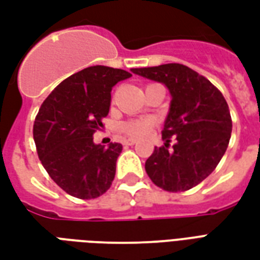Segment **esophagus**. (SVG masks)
Wrapping results in <instances>:
<instances>
[{"instance_id": "1", "label": "esophagus", "mask_w": 260, "mask_h": 260, "mask_svg": "<svg viewBox=\"0 0 260 260\" xmlns=\"http://www.w3.org/2000/svg\"><path fill=\"white\" fill-rule=\"evenodd\" d=\"M135 139H125L124 141V145H126V146H132V145H135Z\"/></svg>"}]
</instances>
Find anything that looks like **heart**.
Returning a JSON list of instances; mask_svg holds the SVG:
<instances>
[{
	"instance_id": "b5f03b06",
	"label": "heart",
	"mask_w": 260,
	"mask_h": 260,
	"mask_svg": "<svg viewBox=\"0 0 260 260\" xmlns=\"http://www.w3.org/2000/svg\"><path fill=\"white\" fill-rule=\"evenodd\" d=\"M152 119H129L121 125V131L131 138H143L152 129Z\"/></svg>"
}]
</instances>
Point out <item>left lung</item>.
I'll return each mask as SVG.
<instances>
[{
	"label": "left lung",
	"instance_id": "left-lung-1",
	"mask_svg": "<svg viewBox=\"0 0 260 260\" xmlns=\"http://www.w3.org/2000/svg\"><path fill=\"white\" fill-rule=\"evenodd\" d=\"M132 72L164 83L171 94L161 131L166 143L154 147L146 160L147 175L164 191H188L212 174L227 150L233 129L229 104L210 80L182 64L134 68Z\"/></svg>",
	"mask_w": 260,
	"mask_h": 260
}]
</instances>
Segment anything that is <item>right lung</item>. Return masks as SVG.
<instances>
[{"mask_svg":"<svg viewBox=\"0 0 260 260\" xmlns=\"http://www.w3.org/2000/svg\"><path fill=\"white\" fill-rule=\"evenodd\" d=\"M131 76L124 69L89 67L62 80L43 102L33 125L37 154L71 196L94 199L113 184L122 145H96L93 134L108 115L113 86Z\"/></svg>","mask_w":260,"mask_h":260,"instance_id":"right-lung-1","label":"right lung"}]
</instances>
